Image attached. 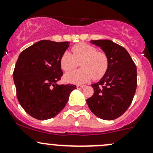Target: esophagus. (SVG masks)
<instances>
[{
    "label": "esophagus",
    "mask_w": 153,
    "mask_h": 153,
    "mask_svg": "<svg viewBox=\"0 0 153 153\" xmlns=\"http://www.w3.org/2000/svg\"><path fill=\"white\" fill-rule=\"evenodd\" d=\"M84 87V85H80V84L77 85V88H78V89H82V88Z\"/></svg>",
    "instance_id": "1"
}]
</instances>
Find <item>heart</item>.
<instances>
[{
    "mask_svg": "<svg viewBox=\"0 0 153 153\" xmlns=\"http://www.w3.org/2000/svg\"><path fill=\"white\" fill-rule=\"evenodd\" d=\"M81 62V69L72 71L64 75L68 83L81 84L88 82L92 78L97 80L104 75L109 67V58L103 51L85 43L75 44L72 47V53L64 52L60 59L61 69L70 71Z\"/></svg>",
    "mask_w": 153,
    "mask_h": 153,
    "instance_id": "b5f03b06",
    "label": "heart"
}]
</instances>
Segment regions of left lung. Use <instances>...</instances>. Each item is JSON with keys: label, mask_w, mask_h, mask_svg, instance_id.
Here are the masks:
<instances>
[{"label": "left lung", "mask_w": 153, "mask_h": 153, "mask_svg": "<svg viewBox=\"0 0 153 153\" xmlns=\"http://www.w3.org/2000/svg\"><path fill=\"white\" fill-rule=\"evenodd\" d=\"M91 43L101 48L109 58V67L103 78L92 85L94 94L86 100L88 106L98 118L116 119L132 103L137 87V69L127 51L110 40Z\"/></svg>", "instance_id": "1"}]
</instances>
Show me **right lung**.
Returning <instances> with one entry per match:
<instances>
[{"label":"right lung","mask_w":153,"mask_h":153,"mask_svg":"<svg viewBox=\"0 0 153 153\" xmlns=\"http://www.w3.org/2000/svg\"><path fill=\"white\" fill-rule=\"evenodd\" d=\"M69 44L42 40L19 55L13 72L17 98L23 109L36 119L56 116L76 89L69 84H57L63 75L60 59Z\"/></svg>","instance_id":"add662e5"}]
</instances>
